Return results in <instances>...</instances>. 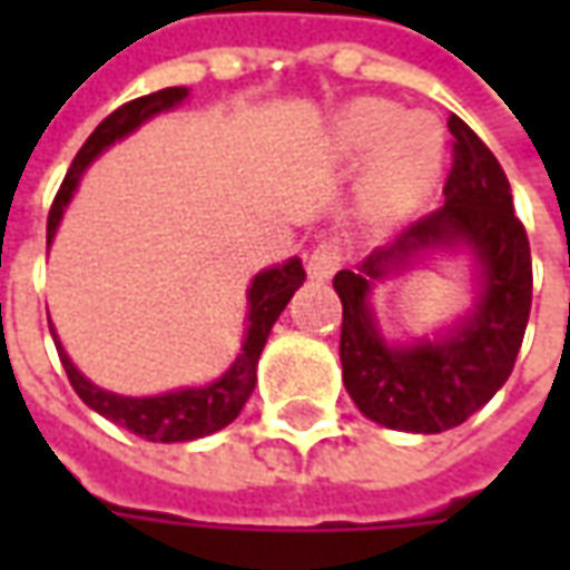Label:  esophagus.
<instances>
[{"label": "esophagus", "mask_w": 570, "mask_h": 570, "mask_svg": "<svg viewBox=\"0 0 570 570\" xmlns=\"http://www.w3.org/2000/svg\"><path fill=\"white\" fill-rule=\"evenodd\" d=\"M342 244L338 240H323L314 247L308 259V274L314 281H330L335 272H338V265H342Z\"/></svg>", "instance_id": "1"}]
</instances>
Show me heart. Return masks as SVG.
<instances>
[{
	"instance_id": "obj_1",
	"label": "heart",
	"mask_w": 570,
	"mask_h": 570,
	"mask_svg": "<svg viewBox=\"0 0 570 570\" xmlns=\"http://www.w3.org/2000/svg\"><path fill=\"white\" fill-rule=\"evenodd\" d=\"M335 151L347 161H370L363 207L372 219H400L440 183L445 140L428 116H409L391 100H354L333 125Z\"/></svg>"
}]
</instances>
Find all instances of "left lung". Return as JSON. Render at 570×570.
Segmentation results:
<instances>
[{
	"label": "left lung",
	"instance_id": "1",
	"mask_svg": "<svg viewBox=\"0 0 570 570\" xmlns=\"http://www.w3.org/2000/svg\"><path fill=\"white\" fill-rule=\"evenodd\" d=\"M449 130L454 158L445 204L333 281L342 298L338 357L347 394L370 421L406 433L452 430L485 406L513 372L531 311V249L507 174L461 118H449ZM461 248L478 265L474 308L433 340L391 346L374 321L371 286L430 252Z\"/></svg>",
	"mask_w": 570,
	"mask_h": 570
}]
</instances>
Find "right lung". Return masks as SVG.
<instances>
[{
  "label": "right lung",
  "mask_w": 570,
  "mask_h": 570,
  "mask_svg": "<svg viewBox=\"0 0 570 570\" xmlns=\"http://www.w3.org/2000/svg\"><path fill=\"white\" fill-rule=\"evenodd\" d=\"M186 97L188 88H164V91L146 94V97H137L130 104L118 106L112 116H106L97 125V130L85 140L79 155L72 158L67 179H63V186L57 191L55 204H51V213H48V247L55 240L57 225L63 219L67 204L76 195V188H79L81 174L109 146H116L118 140L130 137L134 130L146 125L158 112L176 109ZM302 281H305V268H302V259H296V256L286 259L284 265H272V268L256 274L247 289V333H244V345H240V354L235 357V363L216 382L204 384V387H179V391H167V394L155 396H121L97 387L91 379H85L76 370V363L69 360V354L60 345L51 321H48V326H51V335H55L57 354H60V363L67 370L69 384L76 387V394L81 396L85 406H91L104 419L116 421L118 428L130 430V433H137L142 440L188 442L228 428L240 415V409H244V403L253 394V387H256V366H259L262 347H265L272 326L281 317V311L289 305V298L302 286Z\"/></svg>",
  "instance_id": "add662e5"
}]
</instances>
